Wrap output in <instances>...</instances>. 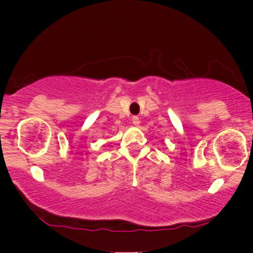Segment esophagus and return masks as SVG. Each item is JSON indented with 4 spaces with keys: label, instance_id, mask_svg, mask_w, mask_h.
<instances>
[{
    "label": "esophagus",
    "instance_id": "34e87169",
    "mask_svg": "<svg viewBox=\"0 0 253 253\" xmlns=\"http://www.w3.org/2000/svg\"><path fill=\"white\" fill-rule=\"evenodd\" d=\"M131 123H133V125L138 126V125L140 124V119L138 116H133V118H131Z\"/></svg>",
    "mask_w": 253,
    "mask_h": 253
}]
</instances>
